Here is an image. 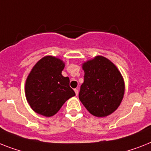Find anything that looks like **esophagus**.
<instances>
[{
    "label": "esophagus",
    "instance_id": "obj_1",
    "mask_svg": "<svg viewBox=\"0 0 151 151\" xmlns=\"http://www.w3.org/2000/svg\"><path fill=\"white\" fill-rule=\"evenodd\" d=\"M74 91H75V93H76V95L78 96V89H75Z\"/></svg>",
    "mask_w": 151,
    "mask_h": 151
}]
</instances>
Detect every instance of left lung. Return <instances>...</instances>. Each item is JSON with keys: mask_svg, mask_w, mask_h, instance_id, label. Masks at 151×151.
I'll return each instance as SVG.
<instances>
[{"mask_svg": "<svg viewBox=\"0 0 151 151\" xmlns=\"http://www.w3.org/2000/svg\"><path fill=\"white\" fill-rule=\"evenodd\" d=\"M84 83L78 98L87 110L103 117L117 109L124 94V82L115 65L103 56L83 65Z\"/></svg>", "mask_w": 151, "mask_h": 151, "instance_id": "left-lung-1", "label": "left lung"}]
</instances>
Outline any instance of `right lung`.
I'll return each mask as SVG.
<instances>
[{"label": "right lung", "instance_id": "1", "mask_svg": "<svg viewBox=\"0 0 151 151\" xmlns=\"http://www.w3.org/2000/svg\"><path fill=\"white\" fill-rule=\"evenodd\" d=\"M62 61L46 56L38 61L28 75L25 84L26 98L34 111L52 116L70 97L76 95L69 86V78L64 77Z\"/></svg>", "mask_w": 151, "mask_h": 151}]
</instances>
